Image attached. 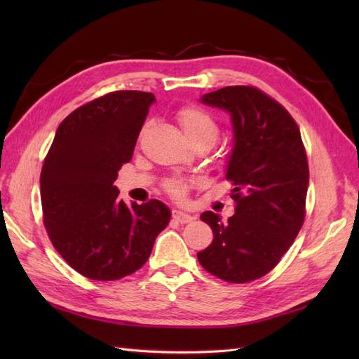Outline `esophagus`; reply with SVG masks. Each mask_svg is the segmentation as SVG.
<instances>
[{"instance_id":"34e87169","label":"esophagus","mask_w":359,"mask_h":359,"mask_svg":"<svg viewBox=\"0 0 359 359\" xmlns=\"http://www.w3.org/2000/svg\"><path fill=\"white\" fill-rule=\"evenodd\" d=\"M172 219L177 220V222H180V224H189L194 220V216L188 215V212H185V211L172 210Z\"/></svg>"}]
</instances>
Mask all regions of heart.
Here are the masks:
<instances>
[{
  "label": "heart",
  "instance_id": "obj_1",
  "mask_svg": "<svg viewBox=\"0 0 359 359\" xmlns=\"http://www.w3.org/2000/svg\"><path fill=\"white\" fill-rule=\"evenodd\" d=\"M177 118L187 137L191 142L197 140H208L215 143L219 134V126L215 117L205 109L197 108V106H185L177 112ZM166 191L174 197H184L187 191V184L184 180L172 179L166 182Z\"/></svg>",
  "mask_w": 359,
  "mask_h": 359
}]
</instances>
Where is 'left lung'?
Wrapping results in <instances>:
<instances>
[{
	"mask_svg": "<svg viewBox=\"0 0 359 359\" xmlns=\"http://www.w3.org/2000/svg\"><path fill=\"white\" fill-rule=\"evenodd\" d=\"M201 102L230 114L233 148L225 177L234 215H201L215 239L197 253L208 273L233 284L265 276L292 247L306 217L307 154L293 117L251 86H226Z\"/></svg>",
	"mask_w": 359,
	"mask_h": 359,
	"instance_id": "left-lung-1",
	"label": "left lung"
}]
</instances>
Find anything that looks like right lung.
Wrapping results in <instances>:
<instances>
[{
	"label": "right lung",
	"instance_id": "1",
	"mask_svg": "<svg viewBox=\"0 0 359 359\" xmlns=\"http://www.w3.org/2000/svg\"><path fill=\"white\" fill-rule=\"evenodd\" d=\"M154 102L151 93L117 90L80 106L60 123L44 158V226L65 261L89 279L139 270L170 224L163 202L126 205L114 185Z\"/></svg>",
	"mask_w": 359,
	"mask_h": 359
}]
</instances>
